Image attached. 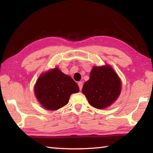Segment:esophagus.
Masks as SVG:
<instances>
[{"label":"esophagus","instance_id":"obj_1","mask_svg":"<svg viewBox=\"0 0 153 153\" xmlns=\"http://www.w3.org/2000/svg\"><path fill=\"white\" fill-rule=\"evenodd\" d=\"M78 86H79V90L82 91V87H83V83H82V82H78Z\"/></svg>","mask_w":153,"mask_h":153}]
</instances>
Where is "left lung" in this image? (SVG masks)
<instances>
[{
	"label": "left lung",
	"mask_w": 153,
	"mask_h": 153,
	"mask_svg": "<svg viewBox=\"0 0 153 153\" xmlns=\"http://www.w3.org/2000/svg\"><path fill=\"white\" fill-rule=\"evenodd\" d=\"M121 91V82L108 65L93 67L90 78L84 83L82 92L92 106L102 109L110 106Z\"/></svg>",
	"instance_id": "1"
}]
</instances>
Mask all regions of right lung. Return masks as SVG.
I'll use <instances>...</instances> for the list:
<instances>
[{
  "label": "right lung",
  "mask_w": 153,
  "mask_h": 153,
  "mask_svg": "<svg viewBox=\"0 0 153 153\" xmlns=\"http://www.w3.org/2000/svg\"><path fill=\"white\" fill-rule=\"evenodd\" d=\"M77 84L69 76L54 68L41 75L35 86V94L44 108L55 110L69 102L71 94L79 91Z\"/></svg>",
  "instance_id": "1"
}]
</instances>
